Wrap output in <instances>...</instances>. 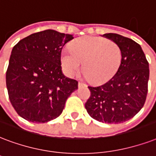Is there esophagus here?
Listing matches in <instances>:
<instances>
[{
	"label": "esophagus",
	"mask_w": 156,
	"mask_h": 156,
	"mask_svg": "<svg viewBox=\"0 0 156 156\" xmlns=\"http://www.w3.org/2000/svg\"><path fill=\"white\" fill-rule=\"evenodd\" d=\"M78 87H86V84H84V83L79 82V83H78Z\"/></svg>",
	"instance_id": "obj_1"
}]
</instances>
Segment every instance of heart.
I'll return each instance as SVG.
<instances>
[{"label": "heart", "mask_w": 156, "mask_h": 156, "mask_svg": "<svg viewBox=\"0 0 156 156\" xmlns=\"http://www.w3.org/2000/svg\"><path fill=\"white\" fill-rule=\"evenodd\" d=\"M71 51L61 53L63 69L69 77L83 69L91 83L106 82L117 73L122 62V51L115 41L100 37H83L70 46Z\"/></svg>", "instance_id": "obj_1"}]
</instances>
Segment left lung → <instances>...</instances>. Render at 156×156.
Returning <instances> with one entry per match:
<instances>
[{
	"label": "left lung",
	"instance_id": "8db88e82",
	"mask_svg": "<svg viewBox=\"0 0 156 156\" xmlns=\"http://www.w3.org/2000/svg\"><path fill=\"white\" fill-rule=\"evenodd\" d=\"M103 37L115 41L122 51L117 73L98 87H88L91 97L85 104L89 115L105 123L129 120L141 110L146 101L149 80V64L141 46L116 33Z\"/></svg>",
	"mask_w": 156,
	"mask_h": 156
}]
</instances>
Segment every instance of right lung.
<instances>
[{
	"label": "right lung",
	"instance_id": "1",
	"mask_svg": "<svg viewBox=\"0 0 156 156\" xmlns=\"http://www.w3.org/2000/svg\"><path fill=\"white\" fill-rule=\"evenodd\" d=\"M73 35L48 29L20 40L12 49L6 71L10 103L18 115L42 123L59 117L78 82L61 70V51Z\"/></svg>",
	"mask_w": 156,
	"mask_h": 156
}]
</instances>
